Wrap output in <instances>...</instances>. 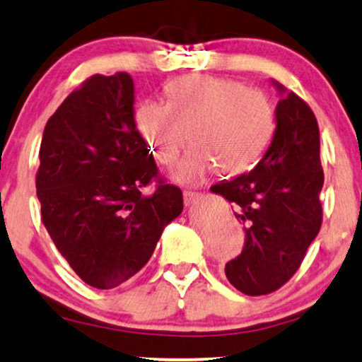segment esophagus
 I'll return each mask as SVG.
<instances>
[{
  "instance_id": "34e87169",
  "label": "esophagus",
  "mask_w": 362,
  "mask_h": 362,
  "mask_svg": "<svg viewBox=\"0 0 362 362\" xmlns=\"http://www.w3.org/2000/svg\"><path fill=\"white\" fill-rule=\"evenodd\" d=\"M199 193H194V191H182V202H185V206H191L196 199H199Z\"/></svg>"
}]
</instances>
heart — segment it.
Instances as JSON below:
<instances>
[{"mask_svg": "<svg viewBox=\"0 0 362 362\" xmlns=\"http://www.w3.org/2000/svg\"><path fill=\"white\" fill-rule=\"evenodd\" d=\"M166 93L169 105H139L136 126L163 166H173L186 139L193 144L174 180L198 185L213 169L235 176L257 163L275 124L274 102L265 92L231 78L186 75L173 80Z\"/></svg>", "mask_w": 362, "mask_h": 362, "instance_id": "obj_1", "label": "heart"}]
</instances>
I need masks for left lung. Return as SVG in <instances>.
I'll use <instances>...</instances> for the list:
<instances>
[{
	"label": "left lung",
	"mask_w": 362,
	"mask_h": 362,
	"mask_svg": "<svg viewBox=\"0 0 362 362\" xmlns=\"http://www.w3.org/2000/svg\"><path fill=\"white\" fill-rule=\"evenodd\" d=\"M282 92L272 144L255 169L209 188L235 208L245 247L225 265L226 279L247 296H267L292 279L322 225L317 119L304 99Z\"/></svg>",
	"instance_id": "1"
}]
</instances>
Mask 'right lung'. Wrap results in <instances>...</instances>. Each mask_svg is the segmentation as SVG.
Listing matches in <instances>:
<instances>
[{
    "instance_id": "add662e5",
    "label": "right lung",
    "mask_w": 362,
    "mask_h": 362,
    "mask_svg": "<svg viewBox=\"0 0 362 362\" xmlns=\"http://www.w3.org/2000/svg\"><path fill=\"white\" fill-rule=\"evenodd\" d=\"M134 99L129 74L92 75L48 119L40 146L45 228L75 274L102 290L136 275L182 211L181 189L160 177L137 131Z\"/></svg>"
}]
</instances>
